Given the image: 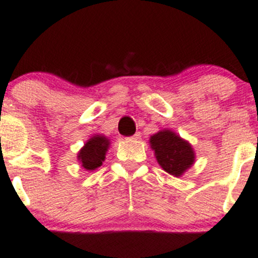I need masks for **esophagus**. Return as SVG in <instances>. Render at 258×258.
I'll return each instance as SVG.
<instances>
[{
  "label": "esophagus",
  "instance_id": "obj_1",
  "mask_svg": "<svg viewBox=\"0 0 258 258\" xmlns=\"http://www.w3.org/2000/svg\"><path fill=\"white\" fill-rule=\"evenodd\" d=\"M131 139H134V140H140V139H141V134H140V132H137V134H135L134 136L131 137Z\"/></svg>",
  "mask_w": 258,
  "mask_h": 258
}]
</instances>
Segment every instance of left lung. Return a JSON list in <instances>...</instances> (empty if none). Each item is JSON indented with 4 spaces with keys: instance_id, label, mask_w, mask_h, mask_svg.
<instances>
[{
    "instance_id": "8db88e82",
    "label": "left lung",
    "mask_w": 258,
    "mask_h": 258,
    "mask_svg": "<svg viewBox=\"0 0 258 258\" xmlns=\"http://www.w3.org/2000/svg\"><path fill=\"white\" fill-rule=\"evenodd\" d=\"M150 146L155 151L160 166L174 176H181L196 161L191 145L170 130H162L150 137Z\"/></svg>"
}]
</instances>
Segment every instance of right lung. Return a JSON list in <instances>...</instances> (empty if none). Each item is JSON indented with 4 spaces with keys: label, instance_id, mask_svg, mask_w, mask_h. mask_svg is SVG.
I'll return each mask as SVG.
<instances>
[{
    "label": "right lung",
    "instance_id": "right-lung-1",
    "mask_svg": "<svg viewBox=\"0 0 258 258\" xmlns=\"http://www.w3.org/2000/svg\"><path fill=\"white\" fill-rule=\"evenodd\" d=\"M109 147V140L102 135H96L86 142L78 152V160L86 170L93 171L102 165L106 159V152Z\"/></svg>",
    "mask_w": 258,
    "mask_h": 258
}]
</instances>
